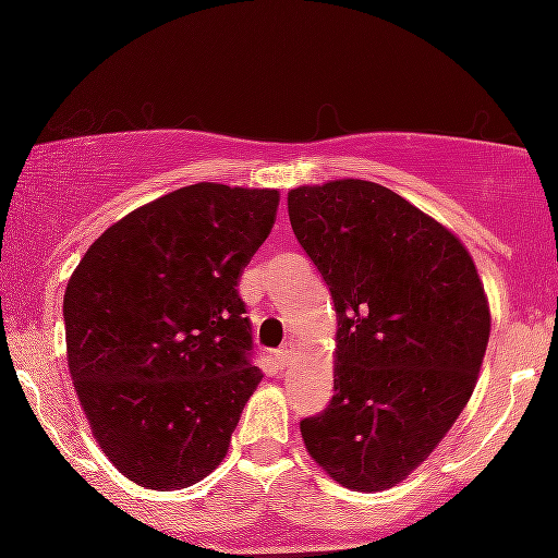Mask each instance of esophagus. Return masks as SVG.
<instances>
[{"label": "esophagus", "instance_id": "esophagus-1", "mask_svg": "<svg viewBox=\"0 0 558 558\" xmlns=\"http://www.w3.org/2000/svg\"><path fill=\"white\" fill-rule=\"evenodd\" d=\"M293 354H296V349H293V343H286V345H280L278 351H275V360H278L280 364H288L293 360Z\"/></svg>", "mask_w": 558, "mask_h": 558}]
</instances>
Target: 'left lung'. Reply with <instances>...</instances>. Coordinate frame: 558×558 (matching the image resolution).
Instances as JSON below:
<instances>
[{"label": "left lung", "instance_id": "left-lung-1", "mask_svg": "<svg viewBox=\"0 0 558 558\" xmlns=\"http://www.w3.org/2000/svg\"><path fill=\"white\" fill-rule=\"evenodd\" d=\"M288 217L338 317L336 393L301 420V438L345 488H393L475 390L490 336L475 262L451 230L369 181L293 189Z\"/></svg>", "mask_w": 558, "mask_h": 558}]
</instances>
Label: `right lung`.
Listing matches in <instances>:
<instances>
[{"label":"right lung","mask_w":558,"mask_h":558,"mask_svg":"<svg viewBox=\"0 0 558 558\" xmlns=\"http://www.w3.org/2000/svg\"><path fill=\"white\" fill-rule=\"evenodd\" d=\"M278 202L185 185L107 228L70 278L73 386L101 451L141 488H189L226 459L262 380L239 278Z\"/></svg>","instance_id":"obj_1"}]
</instances>
